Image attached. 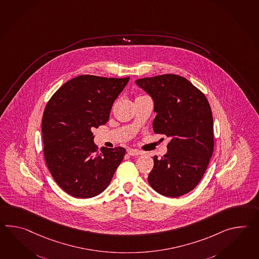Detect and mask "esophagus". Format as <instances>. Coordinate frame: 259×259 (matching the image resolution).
Wrapping results in <instances>:
<instances>
[{
    "label": "esophagus",
    "mask_w": 259,
    "mask_h": 259,
    "mask_svg": "<svg viewBox=\"0 0 259 259\" xmlns=\"http://www.w3.org/2000/svg\"><path fill=\"white\" fill-rule=\"evenodd\" d=\"M127 153L131 156H138L143 154L142 151L138 150H134V149H129V150H127Z\"/></svg>",
    "instance_id": "34e87169"
}]
</instances>
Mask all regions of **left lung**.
<instances>
[{
	"label": "left lung",
	"mask_w": 259,
	"mask_h": 259,
	"mask_svg": "<svg viewBox=\"0 0 259 259\" xmlns=\"http://www.w3.org/2000/svg\"><path fill=\"white\" fill-rule=\"evenodd\" d=\"M153 100L156 134L170 138L165 155L152 157L148 181L161 195L178 198L201 181L213 150L212 110L205 96L190 80L163 74L136 80Z\"/></svg>",
	"instance_id": "8db88e82"
}]
</instances>
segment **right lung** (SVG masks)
I'll use <instances>...</instances> for the list:
<instances>
[{
	"instance_id": "obj_1",
	"label": "right lung",
	"mask_w": 259,
	"mask_h": 259,
	"mask_svg": "<svg viewBox=\"0 0 259 259\" xmlns=\"http://www.w3.org/2000/svg\"><path fill=\"white\" fill-rule=\"evenodd\" d=\"M129 77L80 75L64 83L46 105L41 132L46 164L58 186L75 198H92L107 189L123 148L97 151L92 130L109 121Z\"/></svg>"
}]
</instances>
